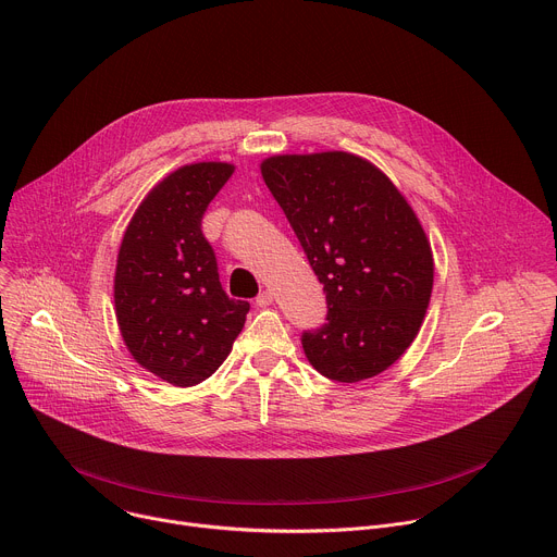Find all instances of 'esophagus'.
Returning <instances> with one entry per match:
<instances>
[{"label":"esophagus","instance_id":"esophagus-1","mask_svg":"<svg viewBox=\"0 0 557 557\" xmlns=\"http://www.w3.org/2000/svg\"><path fill=\"white\" fill-rule=\"evenodd\" d=\"M256 304H258L260 308H267V306H271V304H273V293H271V290H262V293L258 295Z\"/></svg>","mask_w":557,"mask_h":557}]
</instances>
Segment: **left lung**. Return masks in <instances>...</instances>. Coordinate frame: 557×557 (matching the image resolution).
Instances as JSON below:
<instances>
[{
    "instance_id": "1",
    "label": "left lung",
    "mask_w": 557,
    "mask_h": 557,
    "mask_svg": "<svg viewBox=\"0 0 557 557\" xmlns=\"http://www.w3.org/2000/svg\"><path fill=\"white\" fill-rule=\"evenodd\" d=\"M260 170L326 293L329 322L301 335L306 359L339 383L381 374L419 335L432 297L414 209L357 153H280Z\"/></svg>"
}]
</instances>
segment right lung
<instances>
[{"mask_svg":"<svg viewBox=\"0 0 557 557\" xmlns=\"http://www.w3.org/2000/svg\"><path fill=\"white\" fill-rule=\"evenodd\" d=\"M231 163L183 165L134 211L116 258L114 308L134 361L172 385L211 376L245 329L249 301L231 299L200 222Z\"/></svg>","mask_w":557,"mask_h":557,"instance_id":"obj_1","label":"right lung"}]
</instances>
